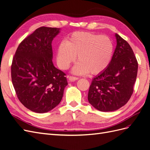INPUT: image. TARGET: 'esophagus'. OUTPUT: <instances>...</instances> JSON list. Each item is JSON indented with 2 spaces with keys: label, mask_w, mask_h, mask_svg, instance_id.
<instances>
[{
  "label": "esophagus",
  "mask_w": 150,
  "mask_h": 150,
  "mask_svg": "<svg viewBox=\"0 0 150 150\" xmlns=\"http://www.w3.org/2000/svg\"><path fill=\"white\" fill-rule=\"evenodd\" d=\"M79 78H78V77H74V76H68V79H69L70 81H76L78 80Z\"/></svg>",
  "instance_id": "esophagus-1"
}]
</instances>
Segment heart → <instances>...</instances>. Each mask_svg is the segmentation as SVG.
<instances>
[{"instance_id":"1","label":"heart","mask_w":150,"mask_h":150,"mask_svg":"<svg viewBox=\"0 0 150 150\" xmlns=\"http://www.w3.org/2000/svg\"><path fill=\"white\" fill-rule=\"evenodd\" d=\"M113 45L107 36L88 32H74L62 41L57 50V64L67 69L76 59L79 61L72 69L76 74L96 75L108 67L112 59Z\"/></svg>"}]
</instances>
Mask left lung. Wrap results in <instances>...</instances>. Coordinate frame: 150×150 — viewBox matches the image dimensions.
Segmentation results:
<instances>
[{
    "label": "left lung",
    "instance_id": "1",
    "mask_svg": "<svg viewBox=\"0 0 150 150\" xmlns=\"http://www.w3.org/2000/svg\"><path fill=\"white\" fill-rule=\"evenodd\" d=\"M116 47L108 67L93 79L88 99L98 110L114 111L129 101L137 79L138 62L129 44L115 34Z\"/></svg>",
    "mask_w": 150,
    "mask_h": 150
}]
</instances>
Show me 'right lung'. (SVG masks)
Instances as JSON below:
<instances>
[{
	"label": "right lung",
	"instance_id": "1",
	"mask_svg": "<svg viewBox=\"0 0 150 150\" xmlns=\"http://www.w3.org/2000/svg\"><path fill=\"white\" fill-rule=\"evenodd\" d=\"M60 28L41 27L18 46L11 66L17 96L29 110L44 113L60 103L67 85L66 74L54 67L52 41Z\"/></svg>",
	"mask_w": 150,
	"mask_h": 150
}]
</instances>
